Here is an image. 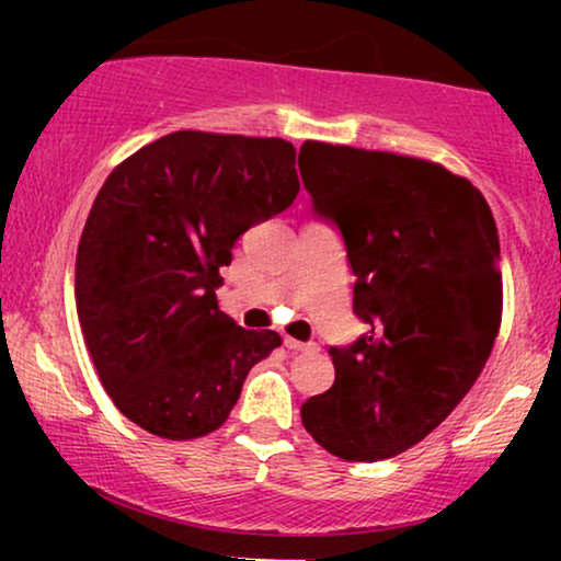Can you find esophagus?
<instances>
[{
    "label": "esophagus",
    "instance_id": "1",
    "mask_svg": "<svg viewBox=\"0 0 561 561\" xmlns=\"http://www.w3.org/2000/svg\"><path fill=\"white\" fill-rule=\"evenodd\" d=\"M285 347L289 353H311L317 351V345L313 343H300V340H293V337H285Z\"/></svg>",
    "mask_w": 561,
    "mask_h": 561
}]
</instances>
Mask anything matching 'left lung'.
Listing matches in <instances>:
<instances>
[{
  "instance_id": "1",
  "label": "left lung",
  "mask_w": 561,
  "mask_h": 561,
  "mask_svg": "<svg viewBox=\"0 0 561 561\" xmlns=\"http://www.w3.org/2000/svg\"><path fill=\"white\" fill-rule=\"evenodd\" d=\"M302 186L343 237L353 313L366 332L332 345L334 385L302 427L345 461L390 459L467 396L501 324L499 231L467 179L420 158L306 141Z\"/></svg>"
}]
</instances>
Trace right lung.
<instances>
[{
    "label": "right lung",
    "mask_w": 561,
    "mask_h": 561,
    "mask_svg": "<svg viewBox=\"0 0 561 561\" xmlns=\"http://www.w3.org/2000/svg\"><path fill=\"white\" fill-rule=\"evenodd\" d=\"M298 192L289 141L205 131L165 134L102 184L76 255V311L102 388L141 430L214 433L282 345L218 308V268Z\"/></svg>",
    "instance_id": "right-lung-1"
}]
</instances>
